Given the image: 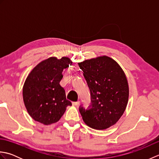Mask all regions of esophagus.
Segmentation results:
<instances>
[{
  "mask_svg": "<svg viewBox=\"0 0 159 159\" xmlns=\"http://www.w3.org/2000/svg\"><path fill=\"white\" fill-rule=\"evenodd\" d=\"M80 104V101H77V102H73L72 105L74 106H78Z\"/></svg>",
  "mask_w": 159,
  "mask_h": 159,
  "instance_id": "1",
  "label": "esophagus"
}]
</instances>
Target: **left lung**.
<instances>
[{
    "label": "left lung",
    "instance_id": "left-lung-1",
    "mask_svg": "<svg viewBox=\"0 0 159 159\" xmlns=\"http://www.w3.org/2000/svg\"><path fill=\"white\" fill-rule=\"evenodd\" d=\"M79 66L92 96L90 109L79 108L83 120L93 129H107L126 110L129 96L126 74L116 61L105 55L85 60Z\"/></svg>",
    "mask_w": 159,
    "mask_h": 159
}]
</instances>
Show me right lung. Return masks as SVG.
Masks as SVG:
<instances>
[{"instance_id":"right-lung-1","label":"right lung","mask_w":159,"mask_h":159,"mask_svg":"<svg viewBox=\"0 0 159 159\" xmlns=\"http://www.w3.org/2000/svg\"><path fill=\"white\" fill-rule=\"evenodd\" d=\"M72 61L69 57H51L39 63L26 77L22 89L24 103L33 120L44 125L58 121L72 103L60 85L62 72Z\"/></svg>"}]
</instances>
